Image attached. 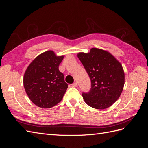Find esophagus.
<instances>
[{"instance_id":"esophagus-1","label":"esophagus","mask_w":148,"mask_h":148,"mask_svg":"<svg viewBox=\"0 0 148 148\" xmlns=\"http://www.w3.org/2000/svg\"><path fill=\"white\" fill-rule=\"evenodd\" d=\"M72 86H75V87H77V86H78V83H77V82H74V83L72 84Z\"/></svg>"}]
</instances>
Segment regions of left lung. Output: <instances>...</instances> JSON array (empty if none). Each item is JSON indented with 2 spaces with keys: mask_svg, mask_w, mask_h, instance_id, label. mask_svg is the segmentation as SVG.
<instances>
[{
  "mask_svg": "<svg viewBox=\"0 0 148 148\" xmlns=\"http://www.w3.org/2000/svg\"><path fill=\"white\" fill-rule=\"evenodd\" d=\"M78 57L91 83L89 91L82 93L85 102L98 109L112 105L119 98L124 86L122 65L111 53L97 48H92L87 53H79Z\"/></svg>",
  "mask_w": 148,
  "mask_h": 148,
  "instance_id": "obj_1",
  "label": "left lung"
}]
</instances>
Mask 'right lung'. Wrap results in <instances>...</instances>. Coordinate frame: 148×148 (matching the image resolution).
<instances>
[{
  "instance_id": "1",
  "label": "right lung",
  "mask_w": 148,
  "mask_h": 148,
  "mask_svg": "<svg viewBox=\"0 0 148 148\" xmlns=\"http://www.w3.org/2000/svg\"><path fill=\"white\" fill-rule=\"evenodd\" d=\"M64 56L49 51L39 55L26 69L23 85L26 94L35 105L50 108L60 102L68 84L59 70Z\"/></svg>"
}]
</instances>
